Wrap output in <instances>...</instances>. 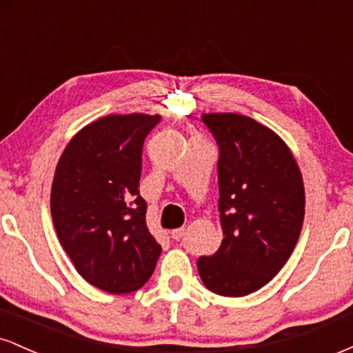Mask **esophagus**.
Returning a JSON list of instances; mask_svg holds the SVG:
<instances>
[{
	"label": "esophagus",
	"mask_w": 353,
	"mask_h": 353,
	"mask_svg": "<svg viewBox=\"0 0 353 353\" xmlns=\"http://www.w3.org/2000/svg\"><path fill=\"white\" fill-rule=\"evenodd\" d=\"M184 232H185V229L184 228H179V229H174V230H171V237L172 239H176V241H179V239L184 236Z\"/></svg>",
	"instance_id": "34e87169"
}]
</instances>
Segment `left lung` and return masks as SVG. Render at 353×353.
Here are the masks:
<instances>
[{
	"instance_id": "8db88e82",
	"label": "left lung",
	"mask_w": 353,
	"mask_h": 353,
	"mask_svg": "<svg viewBox=\"0 0 353 353\" xmlns=\"http://www.w3.org/2000/svg\"><path fill=\"white\" fill-rule=\"evenodd\" d=\"M219 144L222 244L197 261L204 285L224 297L264 287L289 261L301 236L305 189L290 148L277 132L236 112H204Z\"/></svg>"
}]
</instances>
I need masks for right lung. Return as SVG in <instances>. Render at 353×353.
Instances as JSON below:
<instances>
[{"label":"right lung","mask_w":353,"mask_h":353,"mask_svg":"<svg viewBox=\"0 0 353 353\" xmlns=\"http://www.w3.org/2000/svg\"><path fill=\"white\" fill-rule=\"evenodd\" d=\"M159 121L143 112L99 117L72 136L56 165V234L81 277L104 292L141 289L161 255L139 196L143 144Z\"/></svg>","instance_id":"1"}]
</instances>
